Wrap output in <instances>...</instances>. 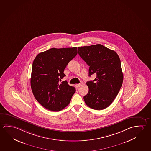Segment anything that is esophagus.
<instances>
[{
	"label": "esophagus",
	"mask_w": 151,
	"mask_h": 151,
	"mask_svg": "<svg viewBox=\"0 0 151 151\" xmlns=\"http://www.w3.org/2000/svg\"><path fill=\"white\" fill-rule=\"evenodd\" d=\"M82 83H80V84H76V86L77 87H79L81 86H82Z\"/></svg>",
	"instance_id": "34e87169"
}]
</instances>
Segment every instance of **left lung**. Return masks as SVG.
Returning <instances> with one entry per match:
<instances>
[{
  "label": "left lung",
  "instance_id": "obj_1",
  "mask_svg": "<svg viewBox=\"0 0 151 151\" xmlns=\"http://www.w3.org/2000/svg\"><path fill=\"white\" fill-rule=\"evenodd\" d=\"M80 57L89 66V76L96 77L87 82L89 91L84 96L90 108L102 110L109 107L119 94L123 81V74L119 55L101 44L78 47Z\"/></svg>",
  "mask_w": 151,
  "mask_h": 151
}]
</instances>
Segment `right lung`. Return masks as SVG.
Instances as JSON below:
<instances>
[{
	"label": "right lung",
	"mask_w": 151,
	"mask_h": 151,
	"mask_svg": "<svg viewBox=\"0 0 151 151\" xmlns=\"http://www.w3.org/2000/svg\"><path fill=\"white\" fill-rule=\"evenodd\" d=\"M77 54V47L52 48L40 52L32 63L30 85L34 96L45 109L58 111L69 104L76 89L62 82L64 69Z\"/></svg>",
	"instance_id": "right-lung-1"
}]
</instances>
